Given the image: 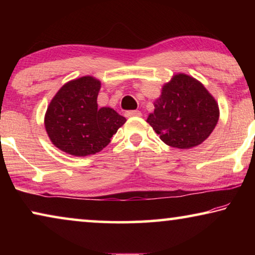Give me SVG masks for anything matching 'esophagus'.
<instances>
[{
  "label": "esophagus",
  "instance_id": "34e87169",
  "mask_svg": "<svg viewBox=\"0 0 255 255\" xmlns=\"http://www.w3.org/2000/svg\"><path fill=\"white\" fill-rule=\"evenodd\" d=\"M125 116L127 117H139V116H141V113L139 110H128L125 113Z\"/></svg>",
  "mask_w": 255,
  "mask_h": 255
}]
</instances>
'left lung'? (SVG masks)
I'll return each mask as SVG.
<instances>
[{
  "label": "left lung",
  "mask_w": 255,
  "mask_h": 255,
  "mask_svg": "<svg viewBox=\"0 0 255 255\" xmlns=\"http://www.w3.org/2000/svg\"><path fill=\"white\" fill-rule=\"evenodd\" d=\"M218 117V104L204 86L189 75L177 74L163 86L147 123L165 144L187 149L210 135Z\"/></svg>",
  "instance_id": "left-lung-1"
}]
</instances>
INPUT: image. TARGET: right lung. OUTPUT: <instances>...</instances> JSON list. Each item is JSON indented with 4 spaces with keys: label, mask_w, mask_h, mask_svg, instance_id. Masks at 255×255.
Segmentation results:
<instances>
[{
    "label": "right lung",
    "mask_w": 255,
    "mask_h": 255,
    "mask_svg": "<svg viewBox=\"0 0 255 255\" xmlns=\"http://www.w3.org/2000/svg\"><path fill=\"white\" fill-rule=\"evenodd\" d=\"M101 82L92 76L61 87L45 115L51 141L68 154L86 156L102 151L127 120L111 108H99Z\"/></svg>",
    "instance_id": "right-lung-1"
}]
</instances>
